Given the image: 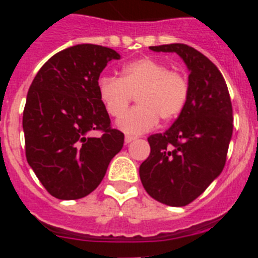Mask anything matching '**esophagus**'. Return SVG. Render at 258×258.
Wrapping results in <instances>:
<instances>
[{
	"mask_svg": "<svg viewBox=\"0 0 258 258\" xmlns=\"http://www.w3.org/2000/svg\"><path fill=\"white\" fill-rule=\"evenodd\" d=\"M136 140V137L134 136H125V142L126 143H131L132 141Z\"/></svg>",
	"mask_w": 258,
	"mask_h": 258,
	"instance_id": "1",
	"label": "esophagus"
}]
</instances>
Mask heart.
I'll list each match as a JSON object with an SVG mask.
<instances>
[{
	"mask_svg": "<svg viewBox=\"0 0 258 258\" xmlns=\"http://www.w3.org/2000/svg\"><path fill=\"white\" fill-rule=\"evenodd\" d=\"M98 97L111 117H121L133 97L139 106L118 120V126L131 134H141L156 125L170 121L183 111L190 84L181 71L169 70L164 61L141 58L120 71V77L104 76L97 85Z\"/></svg>",
	"mask_w": 258,
	"mask_h": 258,
	"instance_id": "1",
	"label": "heart"
}]
</instances>
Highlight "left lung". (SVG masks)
<instances>
[{"label":"left lung","instance_id":"obj_1","mask_svg":"<svg viewBox=\"0 0 258 258\" xmlns=\"http://www.w3.org/2000/svg\"><path fill=\"white\" fill-rule=\"evenodd\" d=\"M177 52L187 66L190 94L183 111L164 133L147 138L150 156L140 177L150 197L170 207H184L200 197L226 163L232 136V106L216 64L184 44L150 46Z\"/></svg>","mask_w":258,"mask_h":258}]
</instances>
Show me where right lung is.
Segmentation results:
<instances>
[{
	"label": "right lung",
	"instance_id": "obj_1",
	"mask_svg": "<svg viewBox=\"0 0 258 258\" xmlns=\"http://www.w3.org/2000/svg\"><path fill=\"white\" fill-rule=\"evenodd\" d=\"M115 50L81 44L45 63L29 86L23 111L27 161L56 199L85 198L99 186L124 133L111 126L98 80Z\"/></svg>",
	"mask_w": 258,
	"mask_h": 258
}]
</instances>
